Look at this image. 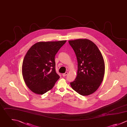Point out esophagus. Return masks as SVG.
Wrapping results in <instances>:
<instances>
[{"label":"esophagus","mask_w":127,"mask_h":127,"mask_svg":"<svg viewBox=\"0 0 127 127\" xmlns=\"http://www.w3.org/2000/svg\"><path fill=\"white\" fill-rule=\"evenodd\" d=\"M67 74H68V73H67V72H66V73L63 74H62V76H63V77H65Z\"/></svg>","instance_id":"1"}]
</instances>
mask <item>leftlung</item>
I'll list each match as a JSON object with an SVG mask.
<instances>
[{
	"label": "left lung",
	"instance_id": "obj_1",
	"mask_svg": "<svg viewBox=\"0 0 127 127\" xmlns=\"http://www.w3.org/2000/svg\"><path fill=\"white\" fill-rule=\"evenodd\" d=\"M78 61L77 76L70 83L79 94L86 96L94 93L103 81L105 63L102 55L96 44L86 38L69 40Z\"/></svg>",
	"mask_w": 127,
	"mask_h": 127
}]
</instances>
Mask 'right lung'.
<instances>
[{
  "instance_id": "1",
  "label": "right lung",
  "mask_w": 127,
  "mask_h": 127,
  "mask_svg": "<svg viewBox=\"0 0 127 127\" xmlns=\"http://www.w3.org/2000/svg\"><path fill=\"white\" fill-rule=\"evenodd\" d=\"M66 42H38L28 50L22 64V75L27 86L34 94H45L59 79L55 71V56Z\"/></svg>"
}]
</instances>
